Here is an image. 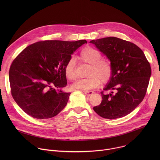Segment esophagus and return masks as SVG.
Wrapping results in <instances>:
<instances>
[{
	"mask_svg": "<svg viewBox=\"0 0 160 160\" xmlns=\"http://www.w3.org/2000/svg\"><path fill=\"white\" fill-rule=\"evenodd\" d=\"M83 93H84L85 95L89 96H91V95H92V94H94V91H91V90H90V91H88V90H83Z\"/></svg>",
	"mask_w": 160,
	"mask_h": 160,
	"instance_id": "1",
	"label": "esophagus"
}]
</instances>
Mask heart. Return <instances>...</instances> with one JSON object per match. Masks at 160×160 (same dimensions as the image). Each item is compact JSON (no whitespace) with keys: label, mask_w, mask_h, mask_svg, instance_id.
Returning <instances> with one entry per match:
<instances>
[{"label":"heart","mask_w":160,"mask_h":160,"mask_svg":"<svg viewBox=\"0 0 160 160\" xmlns=\"http://www.w3.org/2000/svg\"><path fill=\"white\" fill-rule=\"evenodd\" d=\"M78 58L80 62L88 65L87 78L80 79L74 83L72 87L75 89L88 90L98 87L101 82L108 83L112 75V66L111 61L102 59V54L98 49L87 46L80 52ZM66 77L70 81L77 78L76 61L71 58L64 66Z\"/></svg>","instance_id":"heart-1"}]
</instances>
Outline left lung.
Masks as SVG:
<instances>
[{"mask_svg": "<svg viewBox=\"0 0 160 160\" xmlns=\"http://www.w3.org/2000/svg\"><path fill=\"white\" fill-rule=\"evenodd\" d=\"M110 60L112 75L101 92L102 101L94 110L104 118L123 117L144 99L151 75L150 64L135 44L117 38L106 37L90 42ZM111 91L109 94H106Z\"/></svg>", "mask_w": 160, "mask_h": 160, "instance_id": "1", "label": "left lung"}]
</instances>
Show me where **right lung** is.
<instances>
[{"instance_id": "right-lung-1", "label": "right lung", "mask_w": 160, "mask_h": 160, "mask_svg": "<svg viewBox=\"0 0 160 160\" xmlns=\"http://www.w3.org/2000/svg\"><path fill=\"white\" fill-rule=\"evenodd\" d=\"M85 40H43L30 45L13 60L9 70L11 95L27 115L37 119L56 116L66 106L71 92L64 66Z\"/></svg>"}]
</instances>
